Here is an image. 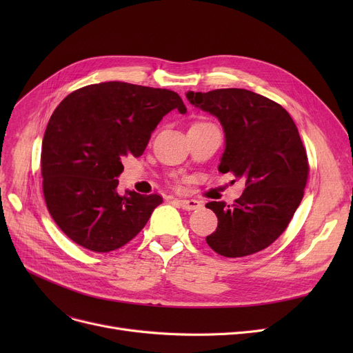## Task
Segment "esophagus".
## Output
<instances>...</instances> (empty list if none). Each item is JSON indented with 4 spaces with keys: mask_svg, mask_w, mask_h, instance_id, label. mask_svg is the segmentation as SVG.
Segmentation results:
<instances>
[{
    "mask_svg": "<svg viewBox=\"0 0 353 353\" xmlns=\"http://www.w3.org/2000/svg\"><path fill=\"white\" fill-rule=\"evenodd\" d=\"M174 203H177V205L184 210H196L201 206V203L196 199H176Z\"/></svg>",
    "mask_w": 353,
    "mask_h": 353,
    "instance_id": "obj_1",
    "label": "esophagus"
}]
</instances>
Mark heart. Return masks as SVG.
<instances>
[{
    "instance_id": "b5f03b06",
    "label": "heart",
    "mask_w": 353,
    "mask_h": 353,
    "mask_svg": "<svg viewBox=\"0 0 353 353\" xmlns=\"http://www.w3.org/2000/svg\"><path fill=\"white\" fill-rule=\"evenodd\" d=\"M196 124H197V123H196Z\"/></svg>"
}]
</instances>
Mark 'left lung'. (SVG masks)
<instances>
[{"instance_id": "obj_1", "label": "left lung", "mask_w": 353, "mask_h": 353, "mask_svg": "<svg viewBox=\"0 0 353 353\" xmlns=\"http://www.w3.org/2000/svg\"><path fill=\"white\" fill-rule=\"evenodd\" d=\"M186 97L223 127L219 172L246 183L234 205H206L219 220L208 245L226 257L266 249L285 232L303 197L309 165L298 127L282 105L245 88L188 91Z\"/></svg>"}]
</instances>
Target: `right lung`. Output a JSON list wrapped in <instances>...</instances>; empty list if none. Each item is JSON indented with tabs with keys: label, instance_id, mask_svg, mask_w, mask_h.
Returning a JSON list of instances; mask_svg holds the SVG:
<instances>
[{
	"label": "right lung",
	"instance_id": "obj_1",
	"mask_svg": "<svg viewBox=\"0 0 353 353\" xmlns=\"http://www.w3.org/2000/svg\"><path fill=\"white\" fill-rule=\"evenodd\" d=\"M186 114L165 88L107 81L79 88L55 108L41 147L43 190L57 226L77 245L116 250L145 226L163 199L117 192L124 157H139L161 119Z\"/></svg>",
	"mask_w": 353,
	"mask_h": 353
}]
</instances>
